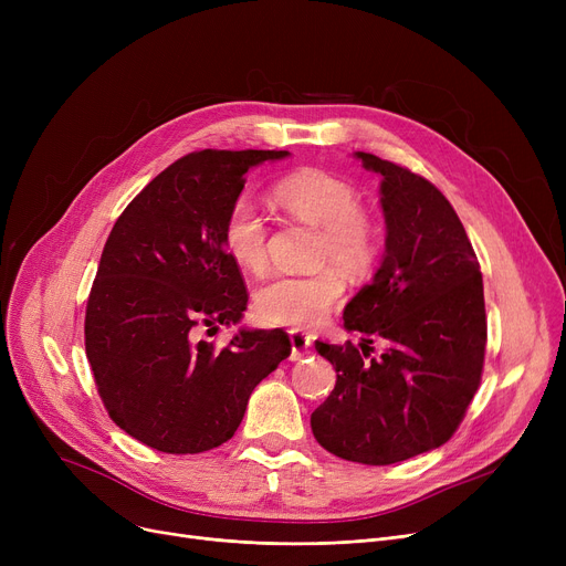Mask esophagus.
I'll list each match as a JSON object with an SVG mask.
<instances>
[{
  "instance_id": "obj_1",
  "label": "esophagus",
  "mask_w": 566,
  "mask_h": 566,
  "mask_svg": "<svg viewBox=\"0 0 566 566\" xmlns=\"http://www.w3.org/2000/svg\"><path fill=\"white\" fill-rule=\"evenodd\" d=\"M289 337H291V360L295 363V360L305 358V353H307L310 346H312V337L305 335V333H301V331H291Z\"/></svg>"
}]
</instances>
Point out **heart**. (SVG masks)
I'll return each mask as SVG.
<instances>
[{
    "label": "heart",
    "mask_w": 566,
    "mask_h": 566,
    "mask_svg": "<svg viewBox=\"0 0 566 566\" xmlns=\"http://www.w3.org/2000/svg\"><path fill=\"white\" fill-rule=\"evenodd\" d=\"M284 213L321 227L316 261L337 263L350 275L369 271L378 256L380 235L374 218L360 206V192L346 178L301 169L286 174L271 188ZM222 243L243 271L259 273L268 261V224L259 206L238 197L222 224ZM346 282L333 265L314 273H277L254 293V310L265 323L314 328L342 303Z\"/></svg>",
    "instance_id": "obj_1"
}]
</instances>
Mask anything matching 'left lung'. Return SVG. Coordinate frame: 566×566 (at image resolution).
Segmentation results:
<instances>
[{
    "instance_id": "left-lung-1",
    "label": "left lung",
    "mask_w": 566,
    "mask_h": 566,
    "mask_svg": "<svg viewBox=\"0 0 566 566\" xmlns=\"http://www.w3.org/2000/svg\"><path fill=\"white\" fill-rule=\"evenodd\" d=\"M355 156L382 176L388 238L374 282L344 310L364 350L316 342L337 382L312 431L339 459L390 465L440 448L463 422L484 369V282L448 197L408 167ZM374 340L389 346L378 359Z\"/></svg>"
}]
</instances>
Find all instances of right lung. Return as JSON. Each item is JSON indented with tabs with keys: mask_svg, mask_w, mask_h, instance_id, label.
<instances>
[{
	"mask_svg": "<svg viewBox=\"0 0 566 566\" xmlns=\"http://www.w3.org/2000/svg\"><path fill=\"white\" fill-rule=\"evenodd\" d=\"M284 156L188 154L109 231L86 301L84 348L109 418L151 450L199 454L227 442L252 390L291 355L282 331H241L222 348L199 339L203 328L238 323L248 307L222 224L248 169Z\"/></svg>",
	"mask_w": 566,
	"mask_h": 566,
	"instance_id": "add662e5",
	"label": "right lung"
}]
</instances>
